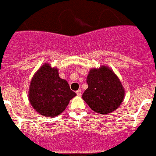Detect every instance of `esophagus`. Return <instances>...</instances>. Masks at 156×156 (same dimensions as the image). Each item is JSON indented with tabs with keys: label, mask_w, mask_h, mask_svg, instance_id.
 Returning <instances> with one entry per match:
<instances>
[{
	"label": "esophagus",
	"mask_w": 156,
	"mask_h": 156,
	"mask_svg": "<svg viewBox=\"0 0 156 156\" xmlns=\"http://www.w3.org/2000/svg\"><path fill=\"white\" fill-rule=\"evenodd\" d=\"M76 94L78 95H81V89H78V90L76 91Z\"/></svg>",
	"instance_id": "esophagus-1"
}]
</instances>
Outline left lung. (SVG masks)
<instances>
[{
  "instance_id": "8db88e82",
  "label": "left lung",
  "mask_w": 156,
  "mask_h": 156,
  "mask_svg": "<svg viewBox=\"0 0 156 156\" xmlns=\"http://www.w3.org/2000/svg\"><path fill=\"white\" fill-rule=\"evenodd\" d=\"M86 81L88 87L84 92L82 99L95 113H111L123 102L124 89L121 82L106 66L90 70Z\"/></svg>"
}]
</instances>
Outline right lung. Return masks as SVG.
I'll return each instance as SVG.
<instances>
[{
	"mask_svg": "<svg viewBox=\"0 0 156 156\" xmlns=\"http://www.w3.org/2000/svg\"><path fill=\"white\" fill-rule=\"evenodd\" d=\"M76 93L59 77L58 70L43 64L31 81L29 99L36 112L47 117L62 113Z\"/></svg>",
	"mask_w": 156,
	"mask_h": 156,
	"instance_id": "obj_1",
	"label": "right lung"
}]
</instances>
